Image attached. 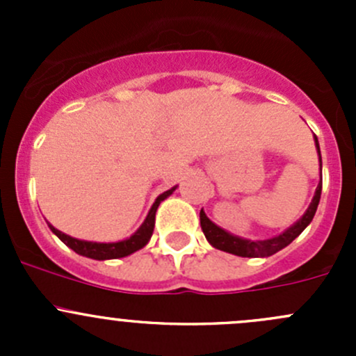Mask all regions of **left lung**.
I'll return each instance as SVG.
<instances>
[{"mask_svg":"<svg viewBox=\"0 0 356 356\" xmlns=\"http://www.w3.org/2000/svg\"><path fill=\"white\" fill-rule=\"evenodd\" d=\"M315 146H317L318 160H321V167H322L321 146H318L317 136H315ZM321 193H322V182L317 186V191H315L314 200H312L310 207H308V210L305 211L303 217H301L296 224L291 225L288 231H284L282 234L275 236V238L272 239H265V241H248V239H241L238 238V236L229 234V232H225L224 229L215 225L213 222L204 215L203 210L200 211V224H201V229H203L204 238L208 239V243H210L211 246L217 248V250L227 251V253L238 254V257H248V258L270 257V254L277 253V251L282 250V248L291 245V243H293L294 239L305 231V227L310 224L315 211H317L318 201H321Z\"/></svg>","mask_w":356,"mask_h":356,"instance_id":"obj_1","label":"left lung"}]
</instances>
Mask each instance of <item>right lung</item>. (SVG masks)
<instances>
[{"label":"right lung","instance_id":"add662e5","mask_svg":"<svg viewBox=\"0 0 356 356\" xmlns=\"http://www.w3.org/2000/svg\"><path fill=\"white\" fill-rule=\"evenodd\" d=\"M174 191H175V188H172V189H168V191H165L163 195L158 196L155 203H153L152 210H149L148 217H146V220L143 222L141 227H139L138 231L131 236V238L125 239V241H118V243L81 241V239H75V238H70V236L63 234L62 231L55 229L53 225H49V229H51L53 234L58 236V238L62 239V241L65 243L68 248H72L75 253L82 254V257L95 258V260H111V258L127 257V254L141 250V248L146 246V243L149 241V238H152V234H153V229H155V213H156L158 204L167 198V196H170Z\"/></svg>","mask_w":356,"mask_h":356}]
</instances>
